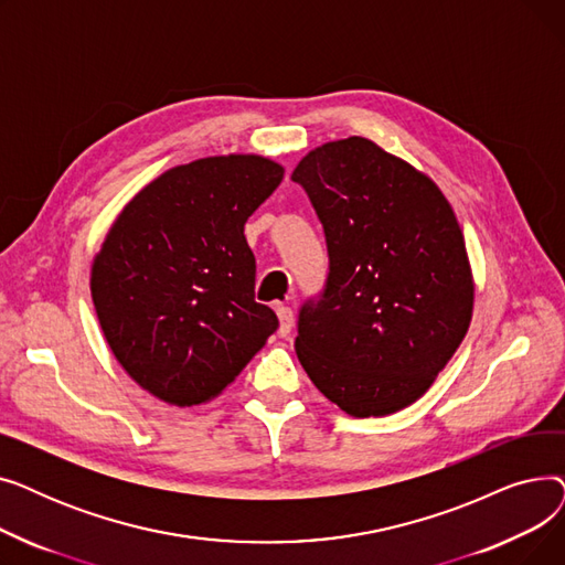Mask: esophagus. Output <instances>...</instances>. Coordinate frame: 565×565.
Listing matches in <instances>:
<instances>
[{
	"mask_svg": "<svg viewBox=\"0 0 565 565\" xmlns=\"http://www.w3.org/2000/svg\"><path fill=\"white\" fill-rule=\"evenodd\" d=\"M277 316H279V337H288L292 332V309L286 305H277Z\"/></svg>",
	"mask_w": 565,
	"mask_h": 565,
	"instance_id": "esophagus-1",
	"label": "esophagus"
}]
</instances>
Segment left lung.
Instances as JSON below:
<instances>
[{
  "label": "left lung",
  "mask_w": 565,
  "mask_h": 565,
  "mask_svg": "<svg viewBox=\"0 0 565 565\" xmlns=\"http://www.w3.org/2000/svg\"><path fill=\"white\" fill-rule=\"evenodd\" d=\"M322 224L328 279L298 313L295 352L350 417L417 401L467 334L473 286L465 237L428 175L364 137L295 167Z\"/></svg>",
  "instance_id": "8db88e82"
}]
</instances>
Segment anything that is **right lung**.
Listing matches in <instances>:
<instances>
[{
	"label": "right lung",
	"instance_id": "add662e5",
	"mask_svg": "<svg viewBox=\"0 0 565 565\" xmlns=\"http://www.w3.org/2000/svg\"><path fill=\"white\" fill-rule=\"evenodd\" d=\"M281 178L258 156L196 160L114 222L94 260V307L114 358L160 401H211L277 332V313L254 300L245 222Z\"/></svg>",
	"mask_w": 565,
	"mask_h": 565
}]
</instances>
